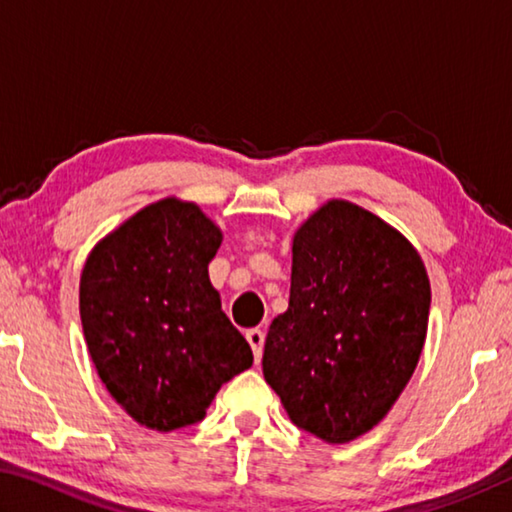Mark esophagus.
<instances>
[{
	"instance_id": "1",
	"label": "esophagus",
	"mask_w": 512,
	"mask_h": 512,
	"mask_svg": "<svg viewBox=\"0 0 512 512\" xmlns=\"http://www.w3.org/2000/svg\"><path fill=\"white\" fill-rule=\"evenodd\" d=\"M246 339L250 343V348H253V352H255V361L262 359V350H264V332H262V329H257V327L248 329Z\"/></svg>"
}]
</instances>
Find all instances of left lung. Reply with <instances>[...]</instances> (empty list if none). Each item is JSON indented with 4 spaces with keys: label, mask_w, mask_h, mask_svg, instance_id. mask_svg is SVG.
I'll use <instances>...</instances> for the list:
<instances>
[{
    "label": "left lung",
    "mask_w": 512,
    "mask_h": 512,
    "mask_svg": "<svg viewBox=\"0 0 512 512\" xmlns=\"http://www.w3.org/2000/svg\"><path fill=\"white\" fill-rule=\"evenodd\" d=\"M289 309L264 343V379L296 427L329 445L363 436L409 384L431 284L391 223L332 198L293 235Z\"/></svg>",
    "instance_id": "8db88e82"
}]
</instances>
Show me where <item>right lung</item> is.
Listing matches in <instances>:
<instances>
[{"label": "right lung", "mask_w": 512, "mask_h": 512, "mask_svg": "<svg viewBox=\"0 0 512 512\" xmlns=\"http://www.w3.org/2000/svg\"><path fill=\"white\" fill-rule=\"evenodd\" d=\"M221 241L201 207L167 196L85 259L79 309L88 352L112 400L146 429L203 420L225 381L253 366L207 273Z\"/></svg>", "instance_id": "1"}]
</instances>
